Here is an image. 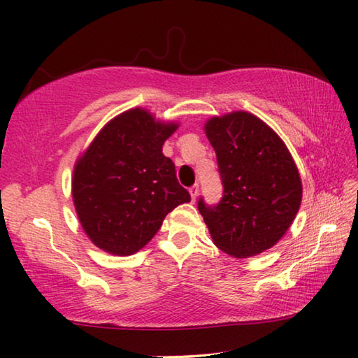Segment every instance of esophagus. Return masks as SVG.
<instances>
[{
	"label": "esophagus",
	"mask_w": 358,
	"mask_h": 358,
	"mask_svg": "<svg viewBox=\"0 0 358 358\" xmlns=\"http://www.w3.org/2000/svg\"><path fill=\"white\" fill-rule=\"evenodd\" d=\"M189 194H191V197H192V202H196V199L199 196V185L191 186L189 187Z\"/></svg>",
	"instance_id": "34e87169"
}]
</instances>
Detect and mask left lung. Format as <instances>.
Here are the masks:
<instances>
[{"mask_svg":"<svg viewBox=\"0 0 358 358\" xmlns=\"http://www.w3.org/2000/svg\"><path fill=\"white\" fill-rule=\"evenodd\" d=\"M205 132L224 187L217 205L199 201L211 238L238 259L270 250L287 232L301 203L300 173L287 147L248 112L210 118Z\"/></svg>","mask_w":358,"mask_h":358,"instance_id":"obj_1","label":"left lung"}]
</instances>
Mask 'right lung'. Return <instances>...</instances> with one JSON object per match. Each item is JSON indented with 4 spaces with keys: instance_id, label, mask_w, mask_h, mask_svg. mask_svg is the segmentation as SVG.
Listing matches in <instances>:
<instances>
[{
    "instance_id": "1",
    "label": "right lung",
    "mask_w": 358,
    "mask_h": 358,
    "mask_svg": "<svg viewBox=\"0 0 358 358\" xmlns=\"http://www.w3.org/2000/svg\"><path fill=\"white\" fill-rule=\"evenodd\" d=\"M177 128L131 108L108 121L78 157L72 199L85 234L101 250L131 256L155 237L167 213L191 201L162 155Z\"/></svg>"
}]
</instances>
